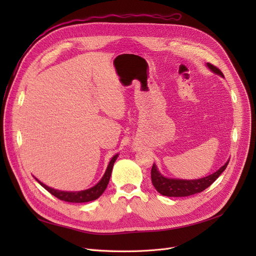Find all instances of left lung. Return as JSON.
Returning a JSON list of instances; mask_svg holds the SVG:
<instances>
[{"mask_svg":"<svg viewBox=\"0 0 256 256\" xmlns=\"http://www.w3.org/2000/svg\"><path fill=\"white\" fill-rule=\"evenodd\" d=\"M208 66L210 70H212L214 74H218L221 76H224L222 72L216 67L214 65L208 63ZM230 160H227L226 164L222 166L218 171L210 174V176L195 180H172L164 178L160 176V173L158 171L156 165H152V182L156 190L164 196L168 197H186V196H191L197 193H200L204 191L206 188H208L214 180H216L221 173L226 169Z\"/></svg>","mask_w":256,"mask_h":256,"instance_id":"obj_1","label":"left lung"}]
</instances>
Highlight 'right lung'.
<instances>
[{"label":"right lung","mask_w":256,"mask_h":256,"mask_svg":"<svg viewBox=\"0 0 256 256\" xmlns=\"http://www.w3.org/2000/svg\"><path fill=\"white\" fill-rule=\"evenodd\" d=\"M118 154L114 156L112 158V160H110L109 166H108L106 173L104 174L102 178L100 180V182L94 186L91 189L85 190V191H80V192H64V191H58L55 189H52V188L44 184L42 182H40L38 180V182L42 184L46 191H48L52 195H54L55 197H57L60 200L63 201H67V202H74V204H80V202H88V201H92L98 199L106 190V188L109 184L110 178H111V173H112V169H113V165L115 163V160L117 158Z\"/></svg>","instance_id":"1"}]
</instances>
